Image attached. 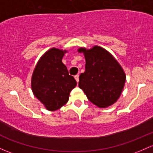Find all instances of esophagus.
<instances>
[{
  "label": "esophagus",
  "mask_w": 153,
  "mask_h": 153,
  "mask_svg": "<svg viewBox=\"0 0 153 153\" xmlns=\"http://www.w3.org/2000/svg\"><path fill=\"white\" fill-rule=\"evenodd\" d=\"M74 78H75V79H76V82H79V74L76 75V76H74Z\"/></svg>",
  "instance_id": "1"
}]
</instances>
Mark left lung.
<instances>
[{"mask_svg":"<svg viewBox=\"0 0 153 153\" xmlns=\"http://www.w3.org/2000/svg\"><path fill=\"white\" fill-rule=\"evenodd\" d=\"M84 53L85 71L79 77V87L88 100L98 108L113 105L122 94L126 81L123 68L109 51L95 45L91 49L79 48Z\"/></svg>","mask_w":153,"mask_h":153,"instance_id":"1","label":"left lung"}]
</instances>
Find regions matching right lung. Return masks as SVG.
<instances>
[{
	"mask_svg": "<svg viewBox=\"0 0 153 153\" xmlns=\"http://www.w3.org/2000/svg\"><path fill=\"white\" fill-rule=\"evenodd\" d=\"M66 50L52 48L37 62L31 76L34 95L48 111H54L65 105L76 82L68 74L62 59Z\"/></svg>",
	"mask_w": 153,
	"mask_h": 153,
	"instance_id": "1",
	"label": "right lung"
}]
</instances>
